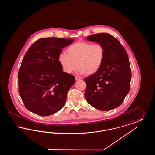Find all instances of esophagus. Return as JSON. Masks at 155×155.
Instances as JSON below:
<instances>
[{"label": "esophagus", "mask_w": 155, "mask_h": 155, "mask_svg": "<svg viewBox=\"0 0 155 155\" xmlns=\"http://www.w3.org/2000/svg\"><path fill=\"white\" fill-rule=\"evenodd\" d=\"M82 79V78L80 77H78V76H77V77H75V80L76 81H78V80H80Z\"/></svg>", "instance_id": "esophagus-1"}]
</instances>
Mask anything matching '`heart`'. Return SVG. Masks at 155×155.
<instances>
[{"label":"heart","instance_id":"1","mask_svg":"<svg viewBox=\"0 0 155 155\" xmlns=\"http://www.w3.org/2000/svg\"><path fill=\"white\" fill-rule=\"evenodd\" d=\"M66 53H61L58 60L62 69L71 73L77 66L82 74L96 73L103 64L105 50L103 45L88 42H78L67 48Z\"/></svg>","mask_w":155,"mask_h":155}]
</instances>
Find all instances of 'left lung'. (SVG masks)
I'll return each mask as SVG.
<instances>
[{
  "mask_svg": "<svg viewBox=\"0 0 155 155\" xmlns=\"http://www.w3.org/2000/svg\"><path fill=\"white\" fill-rule=\"evenodd\" d=\"M87 39L103 45L105 58L101 68L84 79L85 99L99 110H110L122 103L130 91L131 71L128 54L118 40L109 34H94Z\"/></svg>",
  "mask_w": 155,
  "mask_h": 155,
  "instance_id": "obj_1",
  "label": "left lung"
}]
</instances>
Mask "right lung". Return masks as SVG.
I'll use <instances>...</instances> for the list:
<instances>
[{"label":"right lung","mask_w":155,"mask_h":155,"mask_svg":"<svg viewBox=\"0 0 155 155\" xmlns=\"http://www.w3.org/2000/svg\"><path fill=\"white\" fill-rule=\"evenodd\" d=\"M73 39L44 38L37 40L26 52L18 72V91L25 107L42 116L59 111L75 77L64 73L58 60L62 48Z\"/></svg>","instance_id":"1"}]
</instances>
